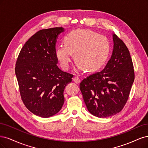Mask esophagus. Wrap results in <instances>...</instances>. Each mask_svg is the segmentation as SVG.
Returning a JSON list of instances; mask_svg holds the SVG:
<instances>
[{
  "mask_svg": "<svg viewBox=\"0 0 148 148\" xmlns=\"http://www.w3.org/2000/svg\"><path fill=\"white\" fill-rule=\"evenodd\" d=\"M73 80L74 82L76 84H79L80 82V79L79 76H75V77H74L73 79Z\"/></svg>",
  "mask_w": 148,
  "mask_h": 148,
  "instance_id": "esophagus-1",
  "label": "esophagus"
}]
</instances>
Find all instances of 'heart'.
<instances>
[{"label":"heart","mask_w":148,"mask_h":148,"mask_svg":"<svg viewBox=\"0 0 148 148\" xmlns=\"http://www.w3.org/2000/svg\"><path fill=\"white\" fill-rule=\"evenodd\" d=\"M109 44L105 37L86 29H77L66 37L64 44L57 47L56 56L64 70H68L75 54L80 66L96 70L103 65L109 53Z\"/></svg>","instance_id":"1"}]
</instances>
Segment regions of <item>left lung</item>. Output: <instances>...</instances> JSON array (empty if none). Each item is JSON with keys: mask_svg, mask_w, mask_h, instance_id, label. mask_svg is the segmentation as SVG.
Listing matches in <instances>:
<instances>
[{"mask_svg": "<svg viewBox=\"0 0 148 148\" xmlns=\"http://www.w3.org/2000/svg\"><path fill=\"white\" fill-rule=\"evenodd\" d=\"M112 37V53L105 68L90 75L80 84L88 111L100 118L110 117L122 111L135 79L129 50L116 34Z\"/></svg>", "mask_w": 148, "mask_h": 148, "instance_id": "left-lung-1", "label": "left lung"}]
</instances>
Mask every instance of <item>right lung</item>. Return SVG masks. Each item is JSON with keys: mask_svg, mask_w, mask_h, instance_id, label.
I'll return each instance as SVG.
<instances>
[{"mask_svg": "<svg viewBox=\"0 0 148 148\" xmlns=\"http://www.w3.org/2000/svg\"><path fill=\"white\" fill-rule=\"evenodd\" d=\"M63 27L42 29L25 43L16 60L15 74L22 101L36 116L47 118L58 113L64 102V90L73 74L57 66L55 45Z\"/></svg>", "mask_w": 148, "mask_h": 148, "instance_id": "right-lung-1", "label": "right lung"}]
</instances>
